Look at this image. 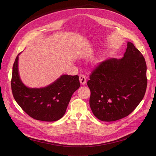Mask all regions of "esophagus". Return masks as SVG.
<instances>
[{
  "mask_svg": "<svg viewBox=\"0 0 156 156\" xmlns=\"http://www.w3.org/2000/svg\"><path fill=\"white\" fill-rule=\"evenodd\" d=\"M80 82L82 85H84L86 83V78L84 75H80L79 77Z\"/></svg>",
  "mask_w": 156,
  "mask_h": 156,
  "instance_id": "34e87169",
  "label": "esophagus"
}]
</instances>
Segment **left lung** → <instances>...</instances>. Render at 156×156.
I'll return each instance as SVG.
<instances>
[{
	"label": "left lung",
	"mask_w": 156,
	"mask_h": 156,
	"mask_svg": "<svg viewBox=\"0 0 156 156\" xmlns=\"http://www.w3.org/2000/svg\"><path fill=\"white\" fill-rule=\"evenodd\" d=\"M146 70L143 55L130 42L122 58L101 62L87 82L94 116L101 121L113 122L130 114L144 96Z\"/></svg>",
	"instance_id": "8db88e82"
}]
</instances>
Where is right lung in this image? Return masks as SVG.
<instances>
[{"label": "right lung", "instance_id": "right-lung-1", "mask_svg": "<svg viewBox=\"0 0 156 156\" xmlns=\"http://www.w3.org/2000/svg\"><path fill=\"white\" fill-rule=\"evenodd\" d=\"M18 54L13 66L11 80L13 98L31 117L41 121L55 122L65 114L72 96L80 86L79 76L63 75L50 85L30 88L21 81L18 68Z\"/></svg>", "mask_w": 156, "mask_h": 156}]
</instances>
